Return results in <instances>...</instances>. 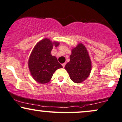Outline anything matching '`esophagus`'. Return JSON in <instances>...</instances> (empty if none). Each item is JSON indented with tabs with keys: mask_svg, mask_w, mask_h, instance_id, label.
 Listing matches in <instances>:
<instances>
[{
	"mask_svg": "<svg viewBox=\"0 0 122 122\" xmlns=\"http://www.w3.org/2000/svg\"><path fill=\"white\" fill-rule=\"evenodd\" d=\"M62 66L63 68H64V67H65V63H64V64H62Z\"/></svg>",
	"mask_w": 122,
	"mask_h": 122,
	"instance_id": "esophagus-1",
	"label": "esophagus"
}]
</instances>
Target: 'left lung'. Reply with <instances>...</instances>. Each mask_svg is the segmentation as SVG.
<instances>
[{"label":"left lung","mask_w":122,"mask_h":122,"mask_svg":"<svg viewBox=\"0 0 122 122\" xmlns=\"http://www.w3.org/2000/svg\"><path fill=\"white\" fill-rule=\"evenodd\" d=\"M70 55V61L65 69L71 79L75 83H81L89 77L92 69V62L86 47L79 43L73 47Z\"/></svg>","instance_id":"obj_1"}]
</instances>
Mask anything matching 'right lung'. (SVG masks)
Segmentation results:
<instances>
[{
    "instance_id": "add662e5",
    "label": "right lung",
    "mask_w": 122,
    "mask_h": 122,
    "mask_svg": "<svg viewBox=\"0 0 122 122\" xmlns=\"http://www.w3.org/2000/svg\"><path fill=\"white\" fill-rule=\"evenodd\" d=\"M60 42L43 38L36 45L28 61V66L32 77L40 84L47 83L51 80L56 71L62 68L56 57L51 55L53 46H58Z\"/></svg>"
}]
</instances>
